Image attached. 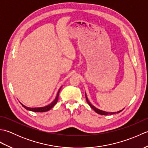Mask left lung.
<instances>
[{"mask_svg": "<svg viewBox=\"0 0 148 148\" xmlns=\"http://www.w3.org/2000/svg\"><path fill=\"white\" fill-rule=\"evenodd\" d=\"M85 96H86V102H88V103L89 104V106L91 107V108H92L94 111H95L97 113H98V114H101V115H108V114H116V113H119V112H120L121 111H123V109L122 110H121V111H118V112H105V111H101V110H99V109H97V108H96L95 107H94L93 105H92L90 103V102H89V100H88V98H87V97H86V93H85Z\"/></svg>", "mask_w": 148, "mask_h": 148, "instance_id": "1", "label": "left lung"}]
</instances>
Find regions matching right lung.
<instances>
[{
    "instance_id": "1",
    "label": "right lung",
    "mask_w": 148,
    "mask_h": 148,
    "mask_svg": "<svg viewBox=\"0 0 148 148\" xmlns=\"http://www.w3.org/2000/svg\"><path fill=\"white\" fill-rule=\"evenodd\" d=\"M61 88H60V90H58V93H57V95H56L55 99L54 100V101H53V102H51V103H50L49 105L48 106H46L45 107H43V108H28V107H26L23 106V104H21L22 106L24 108H25L27 110H29V111H34V112H45V111H49V109H51L53 106H54L56 102H57L58 101V95H59V92H60V90Z\"/></svg>"
}]
</instances>
